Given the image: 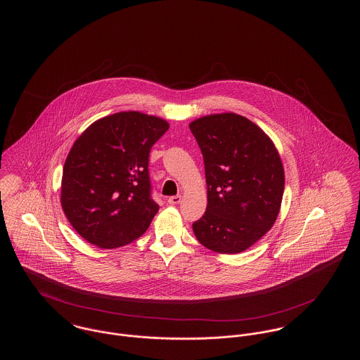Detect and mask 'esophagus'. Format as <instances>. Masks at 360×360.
<instances>
[{
	"instance_id": "1",
	"label": "esophagus",
	"mask_w": 360,
	"mask_h": 360,
	"mask_svg": "<svg viewBox=\"0 0 360 360\" xmlns=\"http://www.w3.org/2000/svg\"><path fill=\"white\" fill-rule=\"evenodd\" d=\"M181 200H182L181 195H172V197L167 198V202H169L170 205H176V204L181 202Z\"/></svg>"
}]
</instances>
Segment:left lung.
Wrapping results in <instances>:
<instances>
[{
    "mask_svg": "<svg viewBox=\"0 0 360 360\" xmlns=\"http://www.w3.org/2000/svg\"><path fill=\"white\" fill-rule=\"evenodd\" d=\"M205 165L207 205L193 223L197 240L221 254H238L257 243L275 223L285 172L279 154L257 124L235 115L193 121Z\"/></svg>",
    "mask_w": 360,
    "mask_h": 360,
    "instance_id": "left-lung-1",
    "label": "left lung"
}]
</instances>
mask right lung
Returning a JSON list of instances; mask_svg holds the SVG:
<instances>
[{
  "instance_id": "right-lung-1",
  "label": "right lung",
  "mask_w": 360,
  "mask_h": 360,
  "mask_svg": "<svg viewBox=\"0 0 360 360\" xmlns=\"http://www.w3.org/2000/svg\"><path fill=\"white\" fill-rule=\"evenodd\" d=\"M167 129L166 121L132 110L93 122L77 139L65 162L60 202L84 239L116 248L148 229L159 210L148 158Z\"/></svg>"
}]
</instances>
